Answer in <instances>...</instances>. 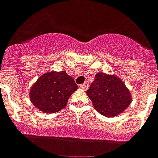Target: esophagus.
<instances>
[{"mask_svg": "<svg viewBox=\"0 0 158 158\" xmlns=\"http://www.w3.org/2000/svg\"><path fill=\"white\" fill-rule=\"evenodd\" d=\"M79 87H80L82 90H87V89H88V87H89V84H88V83H85V84L80 85Z\"/></svg>", "mask_w": 158, "mask_h": 158, "instance_id": "1", "label": "esophagus"}]
</instances>
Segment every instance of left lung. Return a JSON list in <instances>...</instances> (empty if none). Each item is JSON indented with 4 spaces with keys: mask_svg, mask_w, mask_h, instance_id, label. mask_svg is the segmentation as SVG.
I'll use <instances>...</instances> for the list:
<instances>
[{
    "mask_svg": "<svg viewBox=\"0 0 158 158\" xmlns=\"http://www.w3.org/2000/svg\"><path fill=\"white\" fill-rule=\"evenodd\" d=\"M96 110L107 116L114 117L127 108L132 98L125 84L118 77L99 73L86 91Z\"/></svg>",
    "mask_w": 158,
    "mask_h": 158,
    "instance_id": "left-lung-1",
    "label": "left lung"
}]
</instances>
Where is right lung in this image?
Listing matches in <instances>:
<instances>
[{"label":"right lung","mask_w":158,"mask_h":158,"mask_svg":"<svg viewBox=\"0 0 158 158\" xmlns=\"http://www.w3.org/2000/svg\"><path fill=\"white\" fill-rule=\"evenodd\" d=\"M78 89L74 79L65 71L48 72L31 88V101L44 113H56L64 109L72 93Z\"/></svg>","instance_id":"obj_1"}]
</instances>
